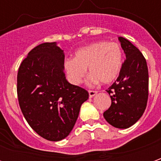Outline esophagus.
<instances>
[{
	"label": "esophagus",
	"mask_w": 161,
	"mask_h": 161,
	"mask_svg": "<svg viewBox=\"0 0 161 161\" xmlns=\"http://www.w3.org/2000/svg\"><path fill=\"white\" fill-rule=\"evenodd\" d=\"M97 94V91H89V96H90V97H95Z\"/></svg>",
	"instance_id": "esophagus-1"
}]
</instances>
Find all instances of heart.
<instances>
[{"instance_id": "heart-1", "label": "heart", "mask_w": 161, "mask_h": 161, "mask_svg": "<svg viewBox=\"0 0 161 161\" xmlns=\"http://www.w3.org/2000/svg\"><path fill=\"white\" fill-rule=\"evenodd\" d=\"M122 66V51L115 42H97L77 50L74 58L64 62V69L70 84L78 85L86 75L88 68L91 76L90 85L101 81L109 84L118 77Z\"/></svg>"}]
</instances>
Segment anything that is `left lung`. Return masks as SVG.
<instances>
[{"label": "left lung", "mask_w": 161, "mask_h": 161, "mask_svg": "<svg viewBox=\"0 0 161 161\" xmlns=\"http://www.w3.org/2000/svg\"><path fill=\"white\" fill-rule=\"evenodd\" d=\"M126 59L119 77L107 92L110 107L103 113L108 123L117 128H128L142 117L148 97V70L142 53L129 40L119 37Z\"/></svg>", "instance_id": "8db88e82"}]
</instances>
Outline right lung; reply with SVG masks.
Wrapping results in <instances>:
<instances>
[{
    "instance_id": "obj_1",
    "label": "right lung",
    "mask_w": 161,
    "mask_h": 161,
    "mask_svg": "<svg viewBox=\"0 0 161 161\" xmlns=\"http://www.w3.org/2000/svg\"><path fill=\"white\" fill-rule=\"evenodd\" d=\"M64 53L56 42L34 47L20 64L17 94L24 117L37 134L51 142L72 130L87 91L70 84L64 72Z\"/></svg>"
}]
</instances>
